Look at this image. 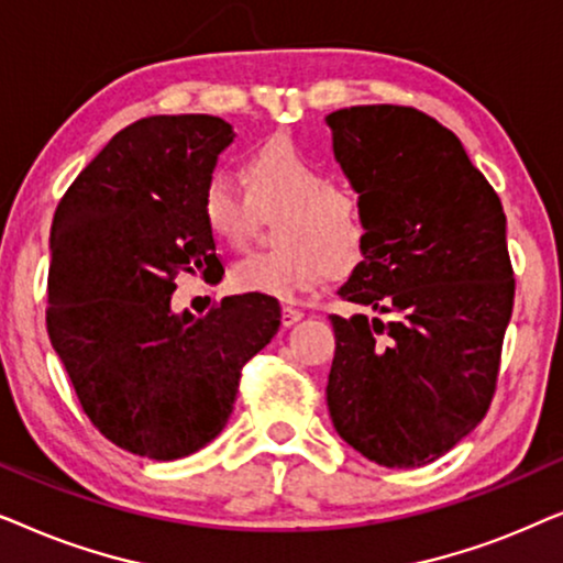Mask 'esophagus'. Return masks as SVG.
<instances>
[{"instance_id":"1","label":"esophagus","mask_w":563,"mask_h":563,"mask_svg":"<svg viewBox=\"0 0 563 563\" xmlns=\"http://www.w3.org/2000/svg\"><path fill=\"white\" fill-rule=\"evenodd\" d=\"M302 318H305V312L295 310V307H284V310H282V325H284V328L297 325V322L302 320Z\"/></svg>"}]
</instances>
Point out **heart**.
Wrapping results in <instances>:
<instances>
[{
    "label": "heart",
    "mask_w": 563,
    "mask_h": 563,
    "mask_svg": "<svg viewBox=\"0 0 563 563\" xmlns=\"http://www.w3.org/2000/svg\"><path fill=\"white\" fill-rule=\"evenodd\" d=\"M243 191L214 174L202 191V220L218 241L243 245L253 207H282L276 245L256 251L230 268V287L243 295L295 299L322 276L349 272L364 253L366 220L356 197L330 184L325 168L291 141H272L243 166Z\"/></svg>",
    "instance_id": "heart-1"
}]
</instances>
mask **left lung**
Instances as JSON below:
<instances>
[{
	"label": "left lung",
	"mask_w": 563,
	"mask_h": 563,
	"mask_svg": "<svg viewBox=\"0 0 563 563\" xmlns=\"http://www.w3.org/2000/svg\"><path fill=\"white\" fill-rule=\"evenodd\" d=\"M325 122L366 220L338 295L376 312L330 314V418L374 464H430L495 395L515 297L503 205L459 137L412 107H345Z\"/></svg>",
	"instance_id": "8db88e82"
}]
</instances>
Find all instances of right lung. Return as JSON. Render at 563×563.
Segmentation results:
<instances>
[{
    "instance_id": "1",
    "label": "right lung",
    "mask_w": 563,
    "mask_h": 563,
    "mask_svg": "<svg viewBox=\"0 0 563 563\" xmlns=\"http://www.w3.org/2000/svg\"><path fill=\"white\" fill-rule=\"evenodd\" d=\"M233 141L212 114L137 120L53 214L51 343L99 433L137 456L174 461L214 441L243 364L279 330L272 297H225L205 318L172 307L179 274H222L199 205Z\"/></svg>"
}]
</instances>
